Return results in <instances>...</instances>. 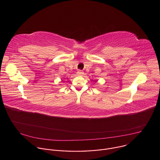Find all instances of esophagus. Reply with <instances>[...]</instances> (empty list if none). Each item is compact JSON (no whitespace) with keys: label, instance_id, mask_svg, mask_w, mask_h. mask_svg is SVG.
<instances>
[{"label":"esophagus","instance_id":"1","mask_svg":"<svg viewBox=\"0 0 160 160\" xmlns=\"http://www.w3.org/2000/svg\"><path fill=\"white\" fill-rule=\"evenodd\" d=\"M83 73H84L83 72H82V70H79L77 72V75H78V76H82V75Z\"/></svg>","mask_w":160,"mask_h":160}]
</instances>
